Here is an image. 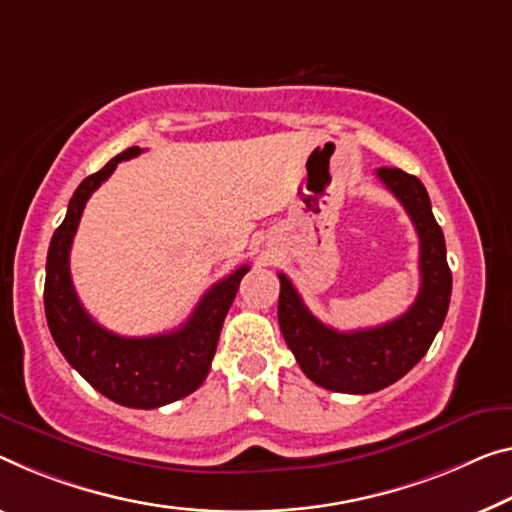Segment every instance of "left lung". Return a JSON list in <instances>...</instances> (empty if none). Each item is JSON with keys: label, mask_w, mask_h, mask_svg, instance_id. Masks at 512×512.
<instances>
[{"label": "left lung", "mask_w": 512, "mask_h": 512, "mask_svg": "<svg viewBox=\"0 0 512 512\" xmlns=\"http://www.w3.org/2000/svg\"><path fill=\"white\" fill-rule=\"evenodd\" d=\"M377 178L403 203L419 233L421 288L403 316L380 327L338 332L306 309L293 281L279 272L281 334L304 375L329 391L373 393L410 373L435 341L451 302L446 242L426 187L416 176L393 167L377 169Z\"/></svg>", "instance_id": "left-lung-1"}]
</instances>
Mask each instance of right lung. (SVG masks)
<instances>
[{"label": "right lung", "mask_w": 512, "mask_h": 512, "mask_svg": "<svg viewBox=\"0 0 512 512\" xmlns=\"http://www.w3.org/2000/svg\"><path fill=\"white\" fill-rule=\"evenodd\" d=\"M141 153L132 146L84 178L68 203L66 219L52 235L45 265V318L70 366L114 403L155 410L190 396L208 377L224 318L249 272L242 265L217 281L196 304L185 325L157 336H119L98 325L80 302L70 279V247L89 196L114 174L116 164Z\"/></svg>", "instance_id": "obj_1"}]
</instances>
